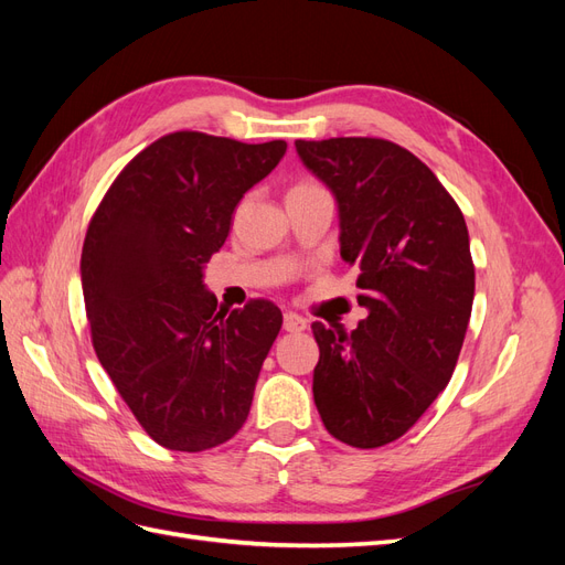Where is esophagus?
I'll list each match as a JSON object with an SVG mask.
<instances>
[{
	"mask_svg": "<svg viewBox=\"0 0 565 565\" xmlns=\"http://www.w3.org/2000/svg\"><path fill=\"white\" fill-rule=\"evenodd\" d=\"M306 328H309V322H306V318H301V316H297V313H292V311L282 316V330H285V332L299 334V332H303Z\"/></svg>",
	"mask_w": 565,
	"mask_h": 565,
	"instance_id": "1",
	"label": "esophagus"
}]
</instances>
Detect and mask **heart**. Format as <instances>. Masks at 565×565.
<instances>
[{"label":"heart","mask_w":565,"mask_h":565,"mask_svg":"<svg viewBox=\"0 0 565 565\" xmlns=\"http://www.w3.org/2000/svg\"><path fill=\"white\" fill-rule=\"evenodd\" d=\"M301 185H313V183H299V185H295V188H301Z\"/></svg>","instance_id":"b5f03b06"}]
</instances>
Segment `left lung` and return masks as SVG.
<instances>
[{"mask_svg":"<svg viewBox=\"0 0 565 565\" xmlns=\"http://www.w3.org/2000/svg\"><path fill=\"white\" fill-rule=\"evenodd\" d=\"M339 204L341 259L358 268L353 332L313 322L320 419L351 448L407 434L448 386L471 318L476 273L452 195L413 152L386 139L295 141Z\"/></svg>","mask_w":565,"mask_h":565,"instance_id":"1","label":"left lung"}]
</instances>
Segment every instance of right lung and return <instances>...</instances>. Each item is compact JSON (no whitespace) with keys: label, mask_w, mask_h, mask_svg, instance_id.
I'll return each mask as SVG.
<instances>
[{"label":"right lung","mask_w":565,"mask_h":565,"mask_svg":"<svg viewBox=\"0 0 565 565\" xmlns=\"http://www.w3.org/2000/svg\"><path fill=\"white\" fill-rule=\"evenodd\" d=\"M285 150L167 134L117 174L89 221L79 268L94 351L167 450L216 448L249 415L282 313L268 299L216 311L202 268L226 243L237 202Z\"/></svg>","instance_id":"right-lung-1"}]
</instances>
